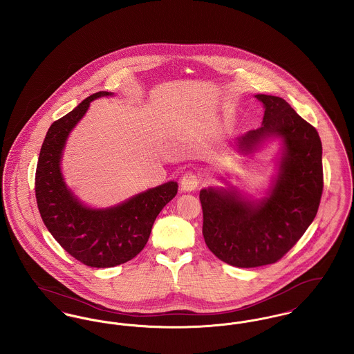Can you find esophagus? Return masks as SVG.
Masks as SVG:
<instances>
[{
  "label": "esophagus",
  "instance_id": "1",
  "mask_svg": "<svg viewBox=\"0 0 354 354\" xmlns=\"http://www.w3.org/2000/svg\"><path fill=\"white\" fill-rule=\"evenodd\" d=\"M199 186V178L196 174L188 171L186 172L182 179H180V187L185 191V192H191L194 189H196Z\"/></svg>",
  "mask_w": 354,
  "mask_h": 354
}]
</instances>
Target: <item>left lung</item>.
<instances>
[{"mask_svg":"<svg viewBox=\"0 0 354 354\" xmlns=\"http://www.w3.org/2000/svg\"><path fill=\"white\" fill-rule=\"evenodd\" d=\"M262 125L238 138V152L254 155L269 139L281 142L275 175L262 198L226 187L202 188L203 236L208 249L235 268L277 262L312 225L322 195V145L315 128L282 97L255 95Z\"/></svg>","mask_w":354,"mask_h":354,"instance_id":"8db88e82","label":"left lung"}]
</instances>
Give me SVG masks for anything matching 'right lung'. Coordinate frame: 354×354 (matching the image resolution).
Listing matches in <instances>:
<instances>
[{"mask_svg":"<svg viewBox=\"0 0 354 354\" xmlns=\"http://www.w3.org/2000/svg\"><path fill=\"white\" fill-rule=\"evenodd\" d=\"M106 96L113 93L91 95L49 127L36 171V199L44 225L66 252L97 269L135 258L146 246L156 216L178 192V183L171 180L115 206L95 208L86 206L65 183L62 162L68 136L91 102Z\"/></svg>","mask_w":354,"mask_h":354,"instance_id":"add662e5","label":"right lung"}]
</instances>
